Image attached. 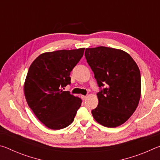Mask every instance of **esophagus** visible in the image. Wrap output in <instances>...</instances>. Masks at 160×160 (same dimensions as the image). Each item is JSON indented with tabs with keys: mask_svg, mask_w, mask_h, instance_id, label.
<instances>
[{
	"mask_svg": "<svg viewBox=\"0 0 160 160\" xmlns=\"http://www.w3.org/2000/svg\"><path fill=\"white\" fill-rule=\"evenodd\" d=\"M81 98H82V100H85L87 98H88V96L82 95V96H81Z\"/></svg>",
	"mask_w": 160,
	"mask_h": 160,
	"instance_id": "34e87169",
	"label": "esophagus"
}]
</instances>
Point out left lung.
Here are the masks:
<instances>
[{
	"label": "left lung",
	"instance_id": "obj_1",
	"mask_svg": "<svg viewBox=\"0 0 160 160\" xmlns=\"http://www.w3.org/2000/svg\"><path fill=\"white\" fill-rule=\"evenodd\" d=\"M85 58L99 88L98 106L92 111L97 123L108 128L122 125L136 109L141 95L139 68L126 51L99 47L85 49Z\"/></svg>",
	"mask_w": 160,
	"mask_h": 160
}]
</instances>
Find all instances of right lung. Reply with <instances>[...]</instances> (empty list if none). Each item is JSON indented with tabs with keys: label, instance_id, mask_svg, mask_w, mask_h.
<instances>
[{
	"label": "right lung",
	"instance_id": "right-lung-1",
	"mask_svg": "<svg viewBox=\"0 0 160 160\" xmlns=\"http://www.w3.org/2000/svg\"><path fill=\"white\" fill-rule=\"evenodd\" d=\"M85 48L43 53L29 66L24 84L29 107L47 128L60 130L74 121L82 99L63 91Z\"/></svg>",
	"mask_w": 160,
	"mask_h": 160
}]
</instances>
